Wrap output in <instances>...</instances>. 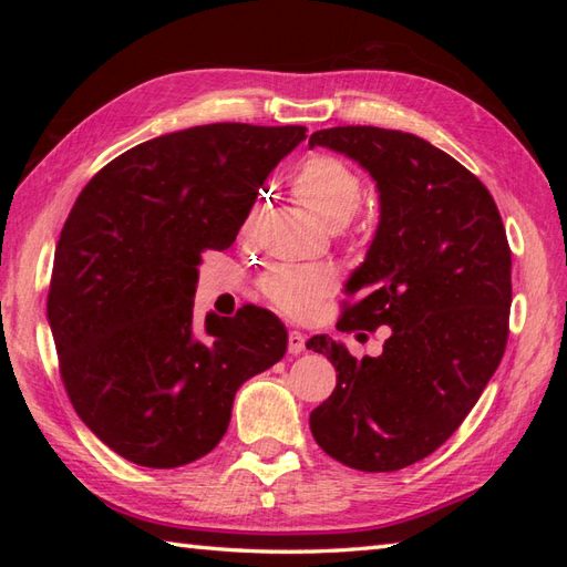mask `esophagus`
I'll return each mask as SVG.
<instances>
[{"label": "esophagus", "instance_id": "esophagus-1", "mask_svg": "<svg viewBox=\"0 0 567 567\" xmlns=\"http://www.w3.org/2000/svg\"><path fill=\"white\" fill-rule=\"evenodd\" d=\"M305 343H307V336L302 331H290L287 333V348H290V353H302L305 351Z\"/></svg>", "mask_w": 567, "mask_h": 567}]
</instances>
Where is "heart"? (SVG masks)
Wrapping results in <instances>:
<instances>
[{
    "mask_svg": "<svg viewBox=\"0 0 567 567\" xmlns=\"http://www.w3.org/2000/svg\"><path fill=\"white\" fill-rule=\"evenodd\" d=\"M295 197L329 228H341L363 207V179L351 165L329 153H315L299 165L292 179ZM265 302L285 317L307 319L339 290V272L331 265H272L260 277Z\"/></svg>",
    "mask_w": 567,
    "mask_h": 567,
    "instance_id": "obj_1",
    "label": "heart"
}]
</instances>
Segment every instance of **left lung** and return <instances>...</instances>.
<instances>
[{
    "label": "left lung",
    "mask_w": 567,
    "mask_h": 567,
    "mask_svg": "<svg viewBox=\"0 0 567 567\" xmlns=\"http://www.w3.org/2000/svg\"><path fill=\"white\" fill-rule=\"evenodd\" d=\"M309 146L346 153L380 189L378 234L336 329H392L363 360L323 333L307 341L339 372L309 426L333 461L392 473L449 441L495 375L509 339L507 231L489 189L414 134L333 126Z\"/></svg>",
    "instance_id": "obj_1"
}]
</instances>
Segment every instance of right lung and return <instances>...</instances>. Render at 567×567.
I'll return each instance as SVG.
<instances>
[{
	"label": "right lung",
	"mask_w": 567,
	"mask_h": 567,
	"mask_svg": "<svg viewBox=\"0 0 567 567\" xmlns=\"http://www.w3.org/2000/svg\"><path fill=\"white\" fill-rule=\"evenodd\" d=\"M305 126L207 124L138 143L72 204L48 287L58 370L78 416L143 467L216 449L236 390L287 351L275 315L195 323L202 252L226 250Z\"/></svg>",
	"instance_id": "1"
}]
</instances>
